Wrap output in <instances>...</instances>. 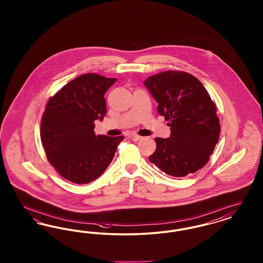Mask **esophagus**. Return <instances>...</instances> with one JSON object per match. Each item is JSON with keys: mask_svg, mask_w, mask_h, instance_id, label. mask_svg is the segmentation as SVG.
Masks as SVG:
<instances>
[{"mask_svg": "<svg viewBox=\"0 0 263 263\" xmlns=\"http://www.w3.org/2000/svg\"><path fill=\"white\" fill-rule=\"evenodd\" d=\"M129 138H130L131 140H133V141H139L142 137L139 136V135H136V134H131V135H129Z\"/></svg>", "mask_w": 263, "mask_h": 263, "instance_id": "34e87169", "label": "esophagus"}]
</instances>
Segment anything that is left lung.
Here are the masks:
<instances>
[{
  "mask_svg": "<svg viewBox=\"0 0 263 263\" xmlns=\"http://www.w3.org/2000/svg\"><path fill=\"white\" fill-rule=\"evenodd\" d=\"M144 85L171 127L170 137L155 139L151 163L175 177L194 174L208 163L221 131L208 91L197 78L179 71L151 76Z\"/></svg>",
  "mask_w": 263,
  "mask_h": 263,
  "instance_id": "1",
  "label": "left lung"
}]
</instances>
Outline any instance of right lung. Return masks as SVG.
I'll return each mask as SVG.
<instances>
[{"label":"right lung","mask_w":263,"mask_h":263,"mask_svg":"<svg viewBox=\"0 0 263 263\" xmlns=\"http://www.w3.org/2000/svg\"><path fill=\"white\" fill-rule=\"evenodd\" d=\"M115 78L77 77L52 97L43 113L40 137L51 165L78 184L96 180L111 163L123 136L96 135L95 120L106 114L104 95Z\"/></svg>","instance_id":"right-lung-1"}]
</instances>
